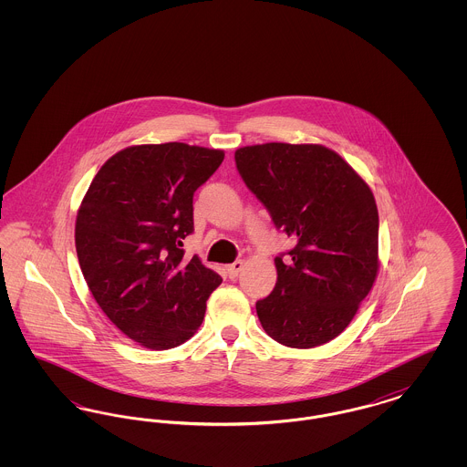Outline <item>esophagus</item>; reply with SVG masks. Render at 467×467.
Here are the masks:
<instances>
[{"label": "esophagus", "instance_id": "34e87169", "mask_svg": "<svg viewBox=\"0 0 467 467\" xmlns=\"http://www.w3.org/2000/svg\"><path fill=\"white\" fill-rule=\"evenodd\" d=\"M242 269H244V261H236V263L225 266V273L229 275V278H234V276H238V273H240Z\"/></svg>", "mask_w": 467, "mask_h": 467}]
</instances>
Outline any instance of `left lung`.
Listing matches in <instances>:
<instances>
[{"label": "left lung", "mask_w": 467, "mask_h": 467, "mask_svg": "<svg viewBox=\"0 0 467 467\" xmlns=\"http://www.w3.org/2000/svg\"><path fill=\"white\" fill-rule=\"evenodd\" d=\"M234 159L246 187L296 244L275 257L276 285L255 305L261 326L290 348L320 347L348 327L377 280L375 196L324 145H250Z\"/></svg>", "instance_id": "1"}]
</instances>
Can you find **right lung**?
Instances as JSON below:
<instances>
[{
  "label": "right lung",
  "instance_id": "add662e5",
  "mask_svg": "<svg viewBox=\"0 0 467 467\" xmlns=\"http://www.w3.org/2000/svg\"><path fill=\"white\" fill-rule=\"evenodd\" d=\"M223 150L187 143L133 145L92 178L75 223V246L92 297L128 337L150 350L185 343L223 278L183 257L192 198Z\"/></svg>",
  "mask_w": 467,
  "mask_h": 467
}]
</instances>
